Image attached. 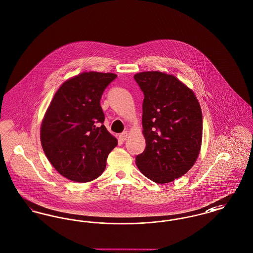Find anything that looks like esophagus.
<instances>
[{
    "label": "esophagus",
    "instance_id": "esophagus-1",
    "mask_svg": "<svg viewBox=\"0 0 253 253\" xmlns=\"http://www.w3.org/2000/svg\"><path fill=\"white\" fill-rule=\"evenodd\" d=\"M127 137H128V132H126V131L121 132V134H120V139H121V141H125L127 139Z\"/></svg>",
    "mask_w": 253,
    "mask_h": 253
}]
</instances>
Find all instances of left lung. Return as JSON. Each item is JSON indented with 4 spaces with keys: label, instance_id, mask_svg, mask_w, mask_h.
<instances>
[{
    "label": "left lung",
    "instance_id": "obj_1",
    "mask_svg": "<svg viewBox=\"0 0 253 253\" xmlns=\"http://www.w3.org/2000/svg\"><path fill=\"white\" fill-rule=\"evenodd\" d=\"M144 94V152L135 157L146 177L158 184L184 175L195 163L202 141V112L194 93L174 76L152 71L133 77Z\"/></svg>",
    "mask_w": 253,
    "mask_h": 253
}]
</instances>
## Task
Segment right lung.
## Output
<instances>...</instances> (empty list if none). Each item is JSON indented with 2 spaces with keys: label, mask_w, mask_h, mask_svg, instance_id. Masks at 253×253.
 I'll return each mask as SVG.
<instances>
[{
  "label": "right lung",
  "mask_w": 253,
  "mask_h": 253,
  "mask_svg": "<svg viewBox=\"0 0 253 253\" xmlns=\"http://www.w3.org/2000/svg\"><path fill=\"white\" fill-rule=\"evenodd\" d=\"M117 75L85 72L66 81L53 97L41 128L45 156L75 182L97 178L118 140L107 131L100 98Z\"/></svg>",
  "instance_id": "add662e5"
}]
</instances>
